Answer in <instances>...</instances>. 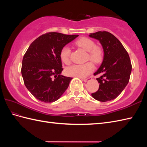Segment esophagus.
Returning <instances> with one entry per match:
<instances>
[{"label":"esophagus","mask_w":147,"mask_h":147,"mask_svg":"<svg viewBox=\"0 0 147 147\" xmlns=\"http://www.w3.org/2000/svg\"><path fill=\"white\" fill-rule=\"evenodd\" d=\"M82 81H83V82H89L90 80H92V78L89 77V78H82Z\"/></svg>","instance_id":"1"}]
</instances>
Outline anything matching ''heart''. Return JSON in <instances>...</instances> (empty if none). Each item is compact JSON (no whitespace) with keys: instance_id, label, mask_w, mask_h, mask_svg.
Returning a JSON list of instances; mask_svg holds the SVG:
<instances>
[{"instance_id":"1","label":"heart","mask_w":147,"mask_h":147,"mask_svg":"<svg viewBox=\"0 0 147 147\" xmlns=\"http://www.w3.org/2000/svg\"><path fill=\"white\" fill-rule=\"evenodd\" d=\"M76 44L88 52L87 59L94 62L99 63L102 61L103 52L102 50L98 46H96L95 43L92 39L83 37L76 41ZM71 49L69 46L65 45L62 48L60 52V57L62 61L65 64L70 63ZM94 69L92 62H86L85 64H73L68 67L65 72L69 76H74L78 78H85L92 73Z\"/></svg>"}]
</instances>
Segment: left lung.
Listing matches in <instances>:
<instances>
[{
  "label": "left lung",
  "mask_w": 147,
  "mask_h": 147,
  "mask_svg": "<svg viewBox=\"0 0 147 147\" xmlns=\"http://www.w3.org/2000/svg\"><path fill=\"white\" fill-rule=\"evenodd\" d=\"M89 36L98 40L104 49V59L94 75L100 74L96 78L98 90L92 96L100 102L112 100L123 91L129 82L132 65L129 56L121 42L107 32L90 33Z\"/></svg>",
  "instance_id": "left-lung-1"
}]
</instances>
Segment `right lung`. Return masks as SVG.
Wrapping results in <instances>:
<instances>
[{"instance_id": "add662e5", "label": "right lung", "mask_w": 147, "mask_h": 147, "mask_svg": "<svg viewBox=\"0 0 147 147\" xmlns=\"http://www.w3.org/2000/svg\"><path fill=\"white\" fill-rule=\"evenodd\" d=\"M78 35L50 32L31 43L22 62L21 74L29 92L38 100L50 103L61 97L73 78L62 76V48Z\"/></svg>"}]
</instances>
